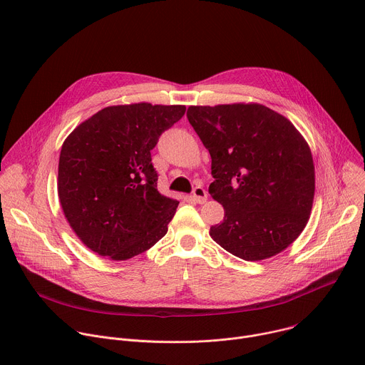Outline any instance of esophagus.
<instances>
[{
    "mask_svg": "<svg viewBox=\"0 0 365 365\" xmlns=\"http://www.w3.org/2000/svg\"><path fill=\"white\" fill-rule=\"evenodd\" d=\"M192 196H193V200H195L197 204H204V202L207 201L208 193H207V190H205L202 186H196V187L193 189Z\"/></svg>",
    "mask_w": 365,
    "mask_h": 365,
    "instance_id": "1",
    "label": "esophagus"
}]
</instances>
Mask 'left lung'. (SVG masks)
I'll return each mask as SVG.
<instances>
[{
	"instance_id": "1",
	"label": "left lung",
	"mask_w": 365,
	"mask_h": 365,
	"mask_svg": "<svg viewBox=\"0 0 365 365\" xmlns=\"http://www.w3.org/2000/svg\"><path fill=\"white\" fill-rule=\"evenodd\" d=\"M211 154L210 193L225 211L210 236L245 260L287 249L304 230L314 197L309 144L282 115L259 103L189 106Z\"/></svg>"
}]
</instances>
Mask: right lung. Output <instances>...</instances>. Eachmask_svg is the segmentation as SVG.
<instances>
[{
	"instance_id": "add662e5",
	"label": "right lung",
	"mask_w": 365,
	"mask_h": 365,
	"mask_svg": "<svg viewBox=\"0 0 365 365\" xmlns=\"http://www.w3.org/2000/svg\"><path fill=\"white\" fill-rule=\"evenodd\" d=\"M185 110L182 105L109 106L80 123L63 141L59 202L90 250L126 260L168 233L179 201L157 190L151 150Z\"/></svg>"
}]
</instances>
